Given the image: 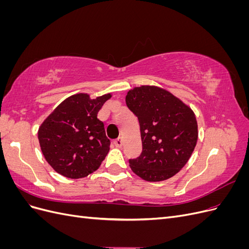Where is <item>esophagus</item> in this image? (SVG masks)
Segmentation results:
<instances>
[{
    "label": "esophagus",
    "mask_w": 249,
    "mask_h": 249,
    "mask_svg": "<svg viewBox=\"0 0 249 249\" xmlns=\"http://www.w3.org/2000/svg\"><path fill=\"white\" fill-rule=\"evenodd\" d=\"M114 144H115V146H116V147L120 148V147L123 146V139H122V138H118V139H116V140L114 141Z\"/></svg>",
    "instance_id": "obj_1"
}]
</instances>
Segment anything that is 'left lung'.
<instances>
[{
	"instance_id": "left-lung-1",
	"label": "left lung",
	"mask_w": 249,
	"mask_h": 249,
	"mask_svg": "<svg viewBox=\"0 0 249 249\" xmlns=\"http://www.w3.org/2000/svg\"><path fill=\"white\" fill-rule=\"evenodd\" d=\"M126 106L138 117L143 150L130 160L135 175L147 182L176 176L193 153L198 138L193 110L159 86L142 85L129 90Z\"/></svg>"
}]
</instances>
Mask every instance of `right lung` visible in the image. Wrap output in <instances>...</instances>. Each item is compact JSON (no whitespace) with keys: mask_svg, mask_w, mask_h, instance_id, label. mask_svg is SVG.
<instances>
[{"mask_svg":"<svg viewBox=\"0 0 249 249\" xmlns=\"http://www.w3.org/2000/svg\"><path fill=\"white\" fill-rule=\"evenodd\" d=\"M111 97L112 93L96 99L88 93H76L43 120L38 129L39 145L44 159L59 175L81 178L101 166L110 149V140L97 112Z\"/></svg>","mask_w":249,"mask_h":249,"instance_id":"right-lung-1","label":"right lung"}]
</instances>
